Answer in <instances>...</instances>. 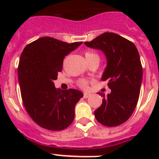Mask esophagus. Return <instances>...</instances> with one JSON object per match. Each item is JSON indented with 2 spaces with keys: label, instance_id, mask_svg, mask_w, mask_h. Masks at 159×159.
Instances as JSON below:
<instances>
[{
  "label": "esophagus",
  "instance_id": "esophagus-1",
  "mask_svg": "<svg viewBox=\"0 0 159 159\" xmlns=\"http://www.w3.org/2000/svg\"><path fill=\"white\" fill-rule=\"evenodd\" d=\"M90 96H91V94H90V93H88V92L84 93V98H89Z\"/></svg>",
  "mask_w": 159,
  "mask_h": 159
}]
</instances>
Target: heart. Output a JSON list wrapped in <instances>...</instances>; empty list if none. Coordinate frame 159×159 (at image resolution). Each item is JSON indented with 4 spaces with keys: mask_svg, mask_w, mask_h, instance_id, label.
<instances>
[{
    "mask_svg": "<svg viewBox=\"0 0 159 159\" xmlns=\"http://www.w3.org/2000/svg\"><path fill=\"white\" fill-rule=\"evenodd\" d=\"M85 57H86V60L87 61L91 60V59H93V58H99L98 55L97 54H95V53H93V52H90V51L85 53ZM78 84H79L80 87L82 88V89H86V88L88 87L87 81H85V80H84V79L81 80Z\"/></svg>",
    "mask_w": 159,
    "mask_h": 159,
    "instance_id": "b5f03b06",
    "label": "heart"
}]
</instances>
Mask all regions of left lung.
I'll use <instances>...</instances> for the list:
<instances>
[{"label":"left lung","instance_id":"obj_1","mask_svg":"<svg viewBox=\"0 0 159 159\" xmlns=\"http://www.w3.org/2000/svg\"><path fill=\"white\" fill-rule=\"evenodd\" d=\"M87 47L103 51L107 66L102 76L111 90L103 97L102 104L94 111L98 122L115 127L125 122L132 115L140 94L142 67L139 51L131 41L115 33L105 32L90 42Z\"/></svg>","mask_w":159,"mask_h":159}]
</instances>
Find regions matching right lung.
<instances>
[{"mask_svg": "<svg viewBox=\"0 0 159 159\" xmlns=\"http://www.w3.org/2000/svg\"><path fill=\"white\" fill-rule=\"evenodd\" d=\"M82 44L64 42L51 37L38 38L20 54L17 75L24 105L36 124L50 131L68 128L75 118V107L83 97L76 89L54 87L64 57Z\"/></svg>", "mask_w": 159, "mask_h": 159, "instance_id": "right-lung-1", "label": "right lung"}]
</instances>
